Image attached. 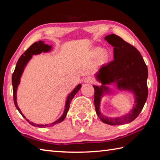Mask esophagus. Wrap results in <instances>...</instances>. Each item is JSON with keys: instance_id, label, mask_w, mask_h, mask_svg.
I'll return each mask as SVG.
<instances>
[{"instance_id": "1", "label": "esophagus", "mask_w": 160, "mask_h": 160, "mask_svg": "<svg viewBox=\"0 0 160 160\" xmlns=\"http://www.w3.org/2000/svg\"><path fill=\"white\" fill-rule=\"evenodd\" d=\"M84 82L85 83H92L94 82V80L92 77H90V76H88L85 78V80H84Z\"/></svg>"}]
</instances>
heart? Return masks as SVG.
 Listing matches in <instances>:
<instances>
[{
    "label": "heart",
    "mask_w": 160,
    "mask_h": 160,
    "mask_svg": "<svg viewBox=\"0 0 160 160\" xmlns=\"http://www.w3.org/2000/svg\"><path fill=\"white\" fill-rule=\"evenodd\" d=\"M92 54L94 56H99L98 61L99 63L101 64H104L106 63L109 57V52H108L107 50L102 49L101 48H99V47L94 48V50L92 51Z\"/></svg>",
    "instance_id": "b5f03b06"
}]
</instances>
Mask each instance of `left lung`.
I'll return each instance as SVG.
<instances>
[{"mask_svg": "<svg viewBox=\"0 0 160 160\" xmlns=\"http://www.w3.org/2000/svg\"><path fill=\"white\" fill-rule=\"evenodd\" d=\"M104 39L113 47L114 59L102 66L95 74L97 80L102 84L93 85L96 113L103 123L109 125L131 123L139 115L148 98V68L139 51L122 38L112 34L105 37ZM112 83H114L119 90L132 93L135 99L132 109L121 118H107L100 111L102 97L112 93L108 87Z\"/></svg>", "mask_w": 160, "mask_h": 160, "instance_id": "left-lung-1", "label": "left lung"}]
</instances>
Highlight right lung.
Listing matches in <instances>:
<instances>
[{"label":"right lung","instance_id":"right-lung-1","mask_svg":"<svg viewBox=\"0 0 160 160\" xmlns=\"http://www.w3.org/2000/svg\"><path fill=\"white\" fill-rule=\"evenodd\" d=\"M51 49H52V46L46 44L44 42L39 41V42L34 43V44L32 46H30L28 49L25 52L20 56V58H19L18 63H17V64H16V67H15V69L14 70V72H13L12 76L13 99H14L15 107L17 108V109L18 110V112L20 113V114L26 119L28 122L29 123V124H31V125L33 126L39 127V128H45V127L53 126H55L56 124L62 122V121H63L65 119V118H66L67 113H68V112L70 104V102H71L72 98H73L74 96L80 90V89L81 88V86H82L81 85V84L78 85L74 88V90L68 94V96L67 97V99L66 101V104H65V109H64L63 114H62V116L60 118L57 119V120L55 121L53 123L45 124V125H42V124H37V123L32 122V121H29V120L27 119L25 116L22 114V113L21 110L20 109V108L18 107V105L17 103V90H18V85H20V78H21L22 75V73H23L24 70H25L26 66L28 65V62L30 61V59L32 58V56L37 55V54H40L42 52H44V53L49 52V51H51Z\"/></svg>","mask_w":160,"mask_h":160}]
</instances>
